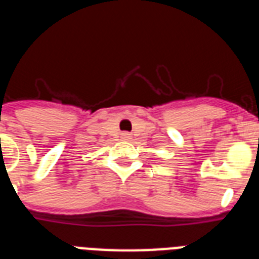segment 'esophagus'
<instances>
[{"instance_id": "esophagus-1", "label": "esophagus", "mask_w": 259, "mask_h": 259, "mask_svg": "<svg viewBox=\"0 0 259 259\" xmlns=\"http://www.w3.org/2000/svg\"><path fill=\"white\" fill-rule=\"evenodd\" d=\"M123 138H124L125 140H127V139H130V138H131V136H130V134H127V132H125V134H123Z\"/></svg>"}]
</instances>
